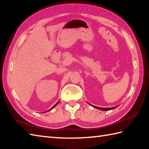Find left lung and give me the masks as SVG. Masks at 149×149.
I'll return each mask as SVG.
<instances>
[{
    "instance_id": "left-lung-1",
    "label": "left lung",
    "mask_w": 149,
    "mask_h": 149,
    "mask_svg": "<svg viewBox=\"0 0 149 149\" xmlns=\"http://www.w3.org/2000/svg\"><path fill=\"white\" fill-rule=\"evenodd\" d=\"M89 104V103H88ZM90 106H93V107H95V108H97V109H100V110H102V111H108V110H111V109H115V108H116V107H117V106H115V107H97V106H93V105H91V104H89Z\"/></svg>"
}]
</instances>
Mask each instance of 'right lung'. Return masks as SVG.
Wrapping results in <instances>:
<instances>
[{
  "instance_id": "1",
  "label": "right lung",
  "mask_w": 149,
  "mask_h": 149,
  "mask_svg": "<svg viewBox=\"0 0 149 149\" xmlns=\"http://www.w3.org/2000/svg\"><path fill=\"white\" fill-rule=\"evenodd\" d=\"M59 101H58V102H57V103H56V104H55V105H54V106H53V107H52V108H51V109H49V111H50V110H51V109H52L54 108V107L55 106H56L57 105H58V103H59Z\"/></svg>"
}]
</instances>
